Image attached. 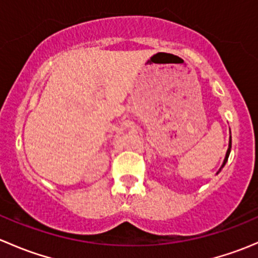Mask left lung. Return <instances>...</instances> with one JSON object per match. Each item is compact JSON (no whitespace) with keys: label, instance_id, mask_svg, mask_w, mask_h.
<instances>
[{"label":"left lung","instance_id":"8db88e82","mask_svg":"<svg viewBox=\"0 0 258 258\" xmlns=\"http://www.w3.org/2000/svg\"><path fill=\"white\" fill-rule=\"evenodd\" d=\"M231 146H232V141H231V136H230V142H228V150H227V152H226V157H225V160H223V163H222V166H221L220 171L222 170L223 166H225V165H226V162H227L228 156H230V152H231ZM220 171H218V172H220ZM218 172H217V173H218Z\"/></svg>","mask_w":258,"mask_h":258}]
</instances>
